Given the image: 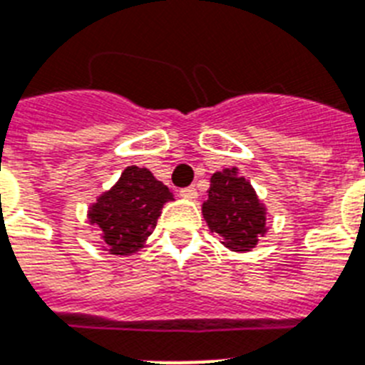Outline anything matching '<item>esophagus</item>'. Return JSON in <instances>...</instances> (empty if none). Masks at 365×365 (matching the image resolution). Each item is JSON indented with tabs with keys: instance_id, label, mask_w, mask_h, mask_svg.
Returning <instances> with one entry per match:
<instances>
[{
	"instance_id": "esophagus-1",
	"label": "esophagus",
	"mask_w": 365,
	"mask_h": 365,
	"mask_svg": "<svg viewBox=\"0 0 365 365\" xmlns=\"http://www.w3.org/2000/svg\"><path fill=\"white\" fill-rule=\"evenodd\" d=\"M180 197L182 198H187V200H195V198L198 197V192H197V187H183L180 189Z\"/></svg>"
}]
</instances>
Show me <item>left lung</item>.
Returning <instances> with one entry per match:
<instances>
[{
	"mask_svg": "<svg viewBox=\"0 0 365 365\" xmlns=\"http://www.w3.org/2000/svg\"><path fill=\"white\" fill-rule=\"evenodd\" d=\"M202 213L211 232L219 234L228 249L250 250L265 234V210L252 185L235 168H226L211 176L207 200Z\"/></svg>",
	"mask_w": 365,
	"mask_h": 365,
	"instance_id": "obj_1",
	"label": "left lung"
}]
</instances>
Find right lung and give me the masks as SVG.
Segmentation results:
<instances>
[{"label": "right lung", "mask_w": 365, "mask_h": 365, "mask_svg": "<svg viewBox=\"0 0 365 365\" xmlns=\"http://www.w3.org/2000/svg\"><path fill=\"white\" fill-rule=\"evenodd\" d=\"M168 200H173V192L167 185L158 182L148 168L133 165L125 168L111 191L98 198L88 219L111 254H131L152 234Z\"/></svg>", "instance_id": "add662e5"}]
</instances>
